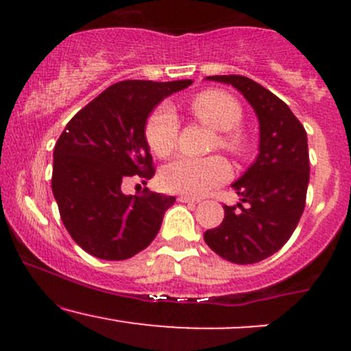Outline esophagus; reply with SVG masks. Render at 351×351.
<instances>
[{"label": "esophagus", "mask_w": 351, "mask_h": 351, "mask_svg": "<svg viewBox=\"0 0 351 351\" xmlns=\"http://www.w3.org/2000/svg\"><path fill=\"white\" fill-rule=\"evenodd\" d=\"M178 201H180V203H191V204H198L199 203L198 198H191V196H184V195L178 196Z\"/></svg>", "instance_id": "esophagus-1"}]
</instances>
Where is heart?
I'll return each mask as SVG.
<instances>
[{"label":"heart","instance_id":"b5f03b06","mask_svg":"<svg viewBox=\"0 0 351 351\" xmlns=\"http://www.w3.org/2000/svg\"><path fill=\"white\" fill-rule=\"evenodd\" d=\"M191 112L196 119L208 127L219 132L217 145L231 153H241L245 147V138L236 130L243 119L239 102L221 90H206L196 95L191 102ZM180 122L175 110L168 104H162L148 117L147 142L150 150L158 156H168L175 150ZM231 176V168L221 156L209 158H189L180 156L168 163L162 171V184L168 191L188 196H199L216 184L224 183Z\"/></svg>","mask_w":351,"mask_h":351}]
</instances>
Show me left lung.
<instances>
[{
    "mask_svg": "<svg viewBox=\"0 0 351 351\" xmlns=\"http://www.w3.org/2000/svg\"><path fill=\"white\" fill-rule=\"evenodd\" d=\"M206 79L229 84L251 104L259 120V155L231 184L239 203L224 206L223 223L208 229L204 241L229 263H259L287 243L304 213L310 178L307 132L287 104L252 79Z\"/></svg>",
    "mask_w": 351,
    "mask_h": 351,
    "instance_id": "1",
    "label": "left lung"
}]
</instances>
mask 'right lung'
I'll list each match as a JSON object with an SVG mask.
<instances>
[{"label": "right lung", "mask_w": 351, "mask_h": 351, "mask_svg": "<svg viewBox=\"0 0 351 351\" xmlns=\"http://www.w3.org/2000/svg\"><path fill=\"white\" fill-rule=\"evenodd\" d=\"M193 80H122L71 119L54 147L52 193L72 239L90 256L123 261L158 234L175 196L122 193L125 176L150 180L148 115Z\"/></svg>", "instance_id": "add662e5"}]
</instances>
